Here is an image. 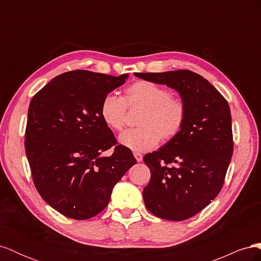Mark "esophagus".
<instances>
[{
    "label": "esophagus",
    "instance_id": "obj_1",
    "mask_svg": "<svg viewBox=\"0 0 261 261\" xmlns=\"http://www.w3.org/2000/svg\"><path fill=\"white\" fill-rule=\"evenodd\" d=\"M134 156L136 158V160H137V162H140V161H143V154L141 153H138V152H134Z\"/></svg>",
    "mask_w": 261,
    "mask_h": 261
}]
</instances>
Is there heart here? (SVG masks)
Instances as JSON below:
<instances>
[{
  "label": "heart",
  "instance_id": "obj_1",
  "mask_svg": "<svg viewBox=\"0 0 261 261\" xmlns=\"http://www.w3.org/2000/svg\"><path fill=\"white\" fill-rule=\"evenodd\" d=\"M127 108L143 109L136 122L139 127L124 133L120 141L138 152L152 149L160 140L167 143L175 138L186 120L184 102L170 96L164 87L148 81H137L128 86L123 99L107 94L101 101L100 116L109 128L122 132Z\"/></svg>",
  "mask_w": 261,
  "mask_h": 261
}]
</instances>
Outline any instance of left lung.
Listing matches in <instances>:
<instances>
[{
  "mask_svg": "<svg viewBox=\"0 0 261 261\" xmlns=\"http://www.w3.org/2000/svg\"><path fill=\"white\" fill-rule=\"evenodd\" d=\"M135 76L175 89L186 107L178 135L144 156L151 176L143 197L155 217L187 220L206 208L224 184L234 147L230 107L206 78L192 70Z\"/></svg>",
  "mask_w": 261,
  "mask_h": 261,
  "instance_id": "left-lung-1",
  "label": "left lung"
}]
</instances>
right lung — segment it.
Segmentation results:
<instances>
[{
  "label": "right lung",
  "instance_id": "obj_1",
  "mask_svg": "<svg viewBox=\"0 0 261 261\" xmlns=\"http://www.w3.org/2000/svg\"><path fill=\"white\" fill-rule=\"evenodd\" d=\"M127 77L70 70L53 78L30 101L25 148L31 176L42 199L63 216H97L136 163L100 116L102 99ZM112 146L111 156L99 155Z\"/></svg>",
  "mask_w": 261,
  "mask_h": 261
}]
</instances>
